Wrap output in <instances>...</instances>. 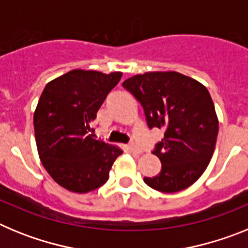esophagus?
<instances>
[{"label":"esophagus","mask_w":248,"mask_h":248,"mask_svg":"<svg viewBox=\"0 0 248 248\" xmlns=\"http://www.w3.org/2000/svg\"><path fill=\"white\" fill-rule=\"evenodd\" d=\"M128 149L131 151V153H135V154H140V153H141V149H140L138 145H135L134 143L129 144Z\"/></svg>","instance_id":"obj_1"}]
</instances>
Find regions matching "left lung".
Returning <instances> with one entry per match:
<instances>
[{
  "label": "left lung",
  "instance_id": "8db88e82",
  "mask_svg": "<svg viewBox=\"0 0 248 248\" xmlns=\"http://www.w3.org/2000/svg\"><path fill=\"white\" fill-rule=\"evenodd\" d=\"M143 107L150 129H164L153 154L161 170L144 177L161 192L189 187L203 174L214 154L218 120L209 91L198 80L177 72H150L123 82Z\"/></svg>",
  "mask_w": 248,
  "mask_h": 248
}]
</instances>
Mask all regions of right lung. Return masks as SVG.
I'll return each instance as SVG.
<instances>
[{"instance_id":"1","label":"right lung","mask_w":248,"mask_h":248,"mask_svg":"<svg viewBox=\"0 0 248 248\" xmlns=\"http://www.w3.org/2000/svg\"><path fill=\"white\" fill-rule=\"evenodd\" d=\"M123 73L73 69L46 85L33 117L39 159L57 184L84 194L104 185L122 154L94 139L91 123Z\"/></svg>"}]
</instances>
